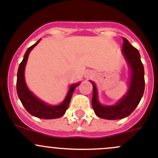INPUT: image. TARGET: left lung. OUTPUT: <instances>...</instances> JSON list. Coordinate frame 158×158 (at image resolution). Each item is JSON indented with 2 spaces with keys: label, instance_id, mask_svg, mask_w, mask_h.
Instances as JSON below:
<instances>
[{
  "label": "left lung",
  "instance_id": "obj_1",
  "mask_svg": "<svg viewBox=\"0 0 158 158\" xmlns=\"http://www.w3.org/2000/svg\"><path fill=\"white\" fill-rule=\"evenodd\" d=\"M123 39L122 52L131 69V82L127 94L116 105L102 106L98 101L96 86L94 82L90 81L93 86L92 98L93 110L96 116L106 120H119L131 114L138 106L144 92V69L140 53L127 38H123Z\"/></svg>",
  "mask_w": 158,
  "mask_h": 158
}]
</instances>
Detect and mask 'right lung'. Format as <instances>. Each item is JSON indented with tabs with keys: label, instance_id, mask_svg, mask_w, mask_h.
Wrapping results in <instances>:
<instances>
[{
	"label": "right lung",
	"instance_id": "right-lung-1",
	"mask_svg": "<svg viewBox=\"0 0 158 158\" xmlns=\"http://www.w3.org/2000/svg\"><path fill=\"white\" fill-rule=\"evenodd\" d=\"M40 40L41 39H39L36 43L27 48L22 62L20 63L18 74H17V93L22 105L31 115L35 117L46 119V120L57 119L65 114L69 105L73 92L76 87L79 85V83L73 84L70 86L66 97L65 98L62 103L58 106H51L46 104L43 101L38 99L31 92H30V90L27 89L25 80H24V68H25L29 53L33 49L34 47L38 45Z\"/></svg>",
	"mask_w": 158,
	"mask_h": 158
}]
</instances>
